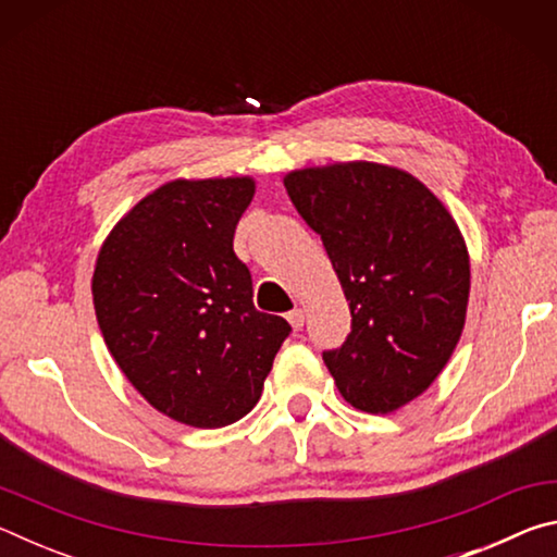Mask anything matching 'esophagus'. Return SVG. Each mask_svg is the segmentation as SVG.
<instances>
[{
	"label": "esophagus",
	"instance_id": "1",
	"mask_svg": "<svg viewBox=\"0 0 557 557\" xmlns=\"http://www.w3.org/2000/svg\"><path fill=\"white\" fill-rule=\"evenodd\" d=\"M287 322L292 324L295 332H299V329L305 326V312H301V309H292V312L287 314Z\"/></svg>",
	"mask_w": 557,
	"mask_h": 557
}]
</instances>
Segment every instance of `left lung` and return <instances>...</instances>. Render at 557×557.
Masks as SVG:
<instances>
[{
	"mask_svg": "<svg viewBox=\"0 0 557 557\" xmlns=\"http://www.w3.org/2000/svg\"><path fill=\"white\" fill-rule=\"evenodd\" d=\"M285 188L351 309V334L324 351L338 393L385 414L425 393L465 329L469 252L455 219L412 174L373 162L289 172Z\"/></svg>",
	"mask_w": 557,
	"mask_h": 557,
	"instance_id": "8db88e82",
	"label": "left lung"
}]
</instances>
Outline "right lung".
<instances>
[{
  "instance_id": "add662e5",
  "label": "right lung",
  "mask_w": 557,
  "mask_h": 557,
  "mask_svg": "<svg viewBox=\"0 0 557 557\" xmlns=\"http://www.w3.org/2000/svg\"><path fill=\"white\" fill-rule=\"evenodd\" d=\"M250 176L176 178L145 196L98 252L92 305L127 381L166 418L225 428L260 400L292 326L258 312L233 252Z\"/></svg>"
}]
</instances>
